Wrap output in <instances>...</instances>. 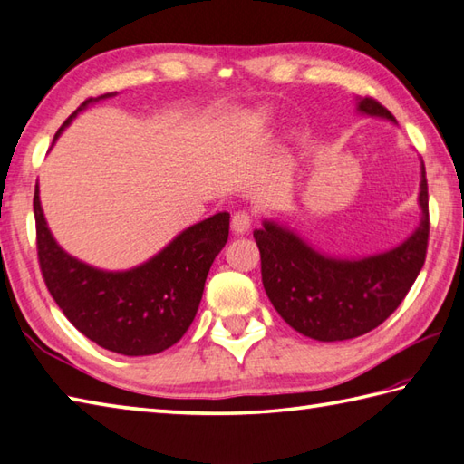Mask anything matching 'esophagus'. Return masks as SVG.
<instances>
[{
	"label": "esophagus",
	"mask_w": 464,
	"mask_h": 464,
	"mask_svg": "<svg viewBox=\"0 0 464 464\" xmlns=\"http://www.w3.org/2000/svg\"><path fill=\"white\" fill-rule=\"evenodd\" d=\"M250 224H252V218H250L248 212H236V214L232 216V222H230L232 234H234V236L248 234Z\"/></svg>",
	"instance_id": "1"
}]
</instances>
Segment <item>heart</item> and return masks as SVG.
<instances>
[{"label": "heart", "mask_w": 464, "mask_h": 464, "mask_svg": "<svg viewBox=\"0 0 464 464\" xmlns=\"http://www.w3.org/2000/svg\"><path fill=\"white\" fill-rule=\"evenodd\" d=\"M252 120L256 121L258 126H266V124H270V120H272V116H270V111L266 110V108H258L256 111L252 113Z\"/></svg>", "instance_id": "heart-1"}]
</instances>
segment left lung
<instances>
[{
	"label": "left lung",
	"mask_w": 464,
	"mask_h": 464,
	"mask_svg": "<svg viewBox=\"0 0 464 464\" xmlns=\"http://www.w3.org/2000/svg\"><path fill=\"white\" fill-rule=\"evenodd\" d=\"M356 111L396 124L372 98H356ZM420 220L409 238L371 256L326 254L278 220L254 230L260 248L262 285L296 333L320 343H336L371 333L399 308L417 280L429 242V186L420 160Z\"/></svg>",
	"instance_id": "obj_1"
}]
</instances>
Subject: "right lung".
<instances>
[{"label": "right lung", "instance_id": "obj_1", "mask_svg": "<svg viewBox=\"0 0 464 464\" xmlns=\"http://www.w3.org/2000/svg\"><path fill=\"white\" fill-rule=\"evenodd\" d=\"M116 92L90 98L63 121L60 138L80 111ZM52 144V146H53ZM37 256L45 286L65 318L106 351L148 356L176 344L200 306L206 276L228 242L230 214L220 212L179 232L152 258L130 270H102L78 260L47 228L35 184Z\"/></svg>", "mask_w": 464, "mask_h": 464}]
</instances>
